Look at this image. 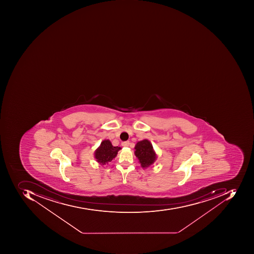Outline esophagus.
<instances>
[{"instance_id": "esophagus-1", "label": "esophagus", "mask_w": 254, "mask_h": 254, "mask_svg": "<svg viewBox=\"0 0 254 254\" xmlns=\"http://www.w3.org/2000/svg\"><path fill=\"white\" fill-rule=\"evenodd\" d=\"M121 145H122L123 146H125V147H127V146H129V141H125V142H122Z\"/></svg>"}]
</instances>
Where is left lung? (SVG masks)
<instances>
[{
	"label": "left lung",
	"mask_w": 254,
	"mask_h": 254,
	"mask_svg": "<svg viewBox=\"0 0 254 254\" xmlns=\"http://www.w3.org/2000/svg\"><path fill=\"white\" fill-rule=\"evenodd\" d=\"M135 155L143 168L148 167L153 164L156 159L153 146L147 139H143L136 143L135 146Z\"/></svg>",
	"instance_id": "1"
}]
</instances>
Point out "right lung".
Segmentation results:
<instances>
[{"label": "right lung", "instance_id": "1", "mask_svg": "<svg viewBox=\"0 0 254 254\" xmlns=\"http://www.w3.org/2000/svg\"><path fill=\"white\" fill-rule=\"evenodd\" d=\"M121 147L114 146L108 139L102 141L101 146L95 151V159L101 165H105L116 157Z\"/></svg>", "mask_w": 254, "mask_h": 254}]
</instances>
